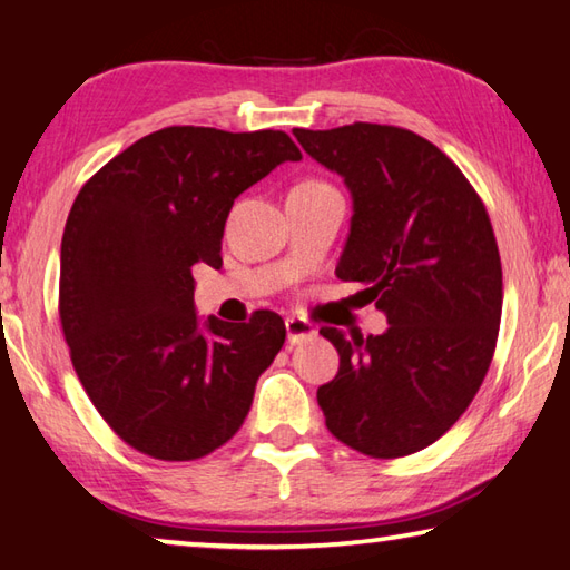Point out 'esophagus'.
<instances>
[{
  "instance_id": "34e87169",
  "label": "esophagus",
  "mask_w": 570,
  "mask_h": 570,
  "mask_svg": "<svg viewBox=\"0 0 570 570\" xmlns=\"http://www.w3.org/2000/svg\"><path fill=\"white\" fill-rule=\"evenodd\" d=\"M314 336H316V326L312 322L302 320V316H288L286 320L288 344H304L308 340H314Z\"/></svg>"
}]
</instances>
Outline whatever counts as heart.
<instances>
[{
	"mask_svg": "<svg viewBox=\"0 0 570 570\" xmlns=\"http://www.w3.org/2000/svg\"><path fill=\"white\" fill-rule=\"evenodd\" d=\"M298 186L302 188H320V186H326L324 180H304V183H298Z\"/></svg>",
	"mask_w": 570,
	"mask_h": 570,
	"instance_id": "obj_1",
	"label": "heart"
}]
</instances>
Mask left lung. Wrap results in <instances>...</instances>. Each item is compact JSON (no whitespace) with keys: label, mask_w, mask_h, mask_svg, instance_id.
<instances>
[{"label":"left lung","mask_w":570,"mask_h":570,"mask_svg":"<svg viewBox=\"0 0 570 570\" xmlns=\"http://www.w3.org/2000/svg\"><path fill=\"white\" fill-rule=\"evenodd\" d=\"M294 135L352 190L336 276L366 284L364 302L390 322L366 340L320 330L340 352V372L316 392L326 428L362 455H412L460 420L493 362L503 314L493 224L462 170L417 132L352 122Z\"/></svg>","instance_id":"left-lung-1"}]
</instances>
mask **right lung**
I'll use <instances>...</instances> for the list:
<instances>
[{"mask_svg": "<svg viewBox=\"0 0 570 570\" xmlns=\"http://www.w3.org/2000/svg\"><path fill=\"white\" fill-rule=\"evenodd\" d=\"M302 150L282 130L170 125L95 173L67 216L60 324L95 410L156 460L206 458L236 435L284 346L274 312L244 324L193 308V266L218 268L234 200Z\"/></svg>", "mask_w": 570, "mask_h": 570, "instance_id": "right-lung-1", "label": "right lung"}]
</instances>
